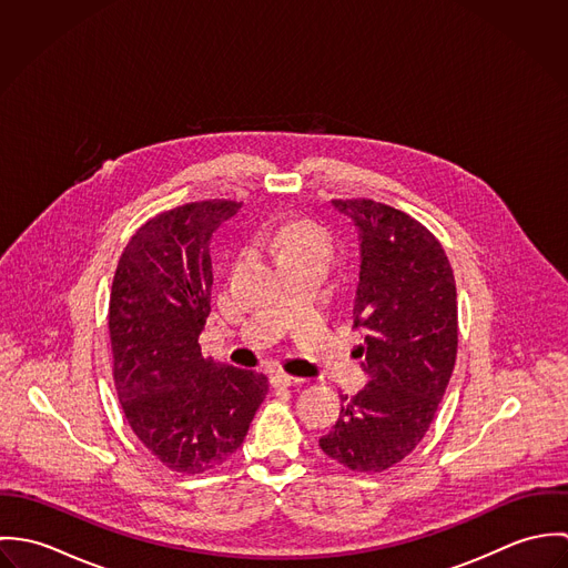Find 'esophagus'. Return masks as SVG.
Here are the masks:
<instances>
[{
  "mask_svg": "<svg viewBox=\"0 0 568 568\" xmlns=\"http://www.w3.org/2000/svg\"><path fill=\"white\" fill-rule=\"evenodd\" d=\"M302 383H304L302 378L288 376L286 372H275V374L271 376V385H273V387H293V385H302Z\"/></svg>",
  "mask_w": 568,
  "mask_h": 568,
  "instance_id": "34e87169",
  "label": "esophagus"
}]
</instances>
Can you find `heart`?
Wrapping results in <instances>:
<instances>
[{"instance_id": "1", "label": "heart", "mask_w": 568, "mask_h": 568, "mask_svg": "<svg viewBox=\"0 0 568 568\" xmlns=\"http://www.w3.org/2000/svg\"><path fill=\"white\" fill-rule=\"evenodd\" d=\"M277 248L280 257L288 255H322L329 257L332 253V236L324 227L311 219H293L280 225L271 239Z\"/></svg>"}]
</instances>
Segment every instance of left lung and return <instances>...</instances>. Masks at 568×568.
I'll list each match as a JSON object with an SVG mask.
<instances>
[{"instance_id":"8db88e82","label":"left lung","mask_w":568,"mask_h":568,"mask_svg":"<svg viewBox=\"0 0 568 568\" xmlns=\"http://www.w3.org/2000/svg\"><path fill=\"white\" fill-rule=\"evenodd\" d=\"M361 232L354 325L369 383L320 439L354 473H385L426 435L455 369L457 288L444 246L403 210L372 199H334Z\"/></svg>"}]
</instances>
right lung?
<instances>
[{"label": "right lung", "mask_w": 568, "mask_h": 568, "mask_svg": "<svg viewBox=\"0 0 568 568\" xmlns=\"http://www.w3.org/2000/svg\"><path fill=\"white\" fill-rule=\"evenodd\" d=\"M241 203L207 199L149 219L124 246L109 297L113 383L135 437L172 473L227 462L266 398L264 374L201 354L212 234Z\"/></svg>", "instance_id": "obj_1"}]
</instances>
